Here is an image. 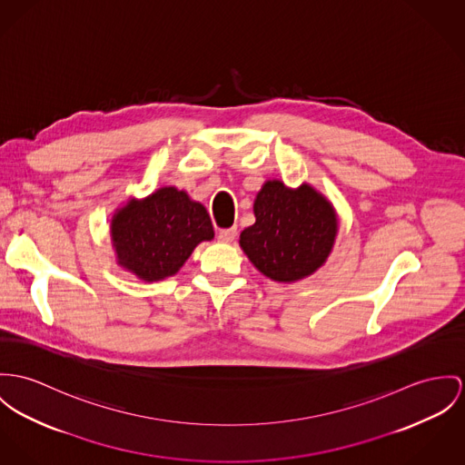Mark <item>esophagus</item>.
<instances>
[{
  "mask_svg": "<svg viewBox=\"0 0 465 465\" xmlns=\"http://www.w3.org/2000/svg\"><path fill=\"white\" fill-rule=\"evenodd\" d=\"M235 235H237V228H226V230H221V232L217 233V239H219V242H223V244H230V242L235 239Z\"/></svg>",
  "mask_w": 465,
  "mask_h": 465,
  "instance_id": "1",
  "label": "esophagus"
}]
</instances>
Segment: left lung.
Masks as SVG:
<instances>
[{"label": "left lung", "mask_w": 465, "mask_h": 465, "mask_svg": "<svg viewBox=\"0 0 465 465\" xmlns=\"http://www.w3.org/2000/svg\"><path fill=\"white\" fill-rule=\"evenodd\" d=\"M252 213L254 224L242 230L239 244L269 280L295 283L327 262L340 221L334 205L312 183L293 189L283 180H265Z\"/></svg>", "instance_id": "8db88e82"}]
</instances>
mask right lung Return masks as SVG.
Segmentation results:
<instances>
[{
    "instance_id": "1",
    "label": "right lung",
    "mask_w": 465,
    "mask_h": 465,
    "mask_svg": "<svg viewBox=\"0 0 465 465\" xmlns=\"http://www.w3.org/2000/svg\"><path fill=\"white\" fill-rule=\"evenodd\" d=\"M109 235L116 265L153 283L175 276L200 242L214 239V228L200 202L175 185H163L120 205Z\"/></svg>"
}]
</instances>
